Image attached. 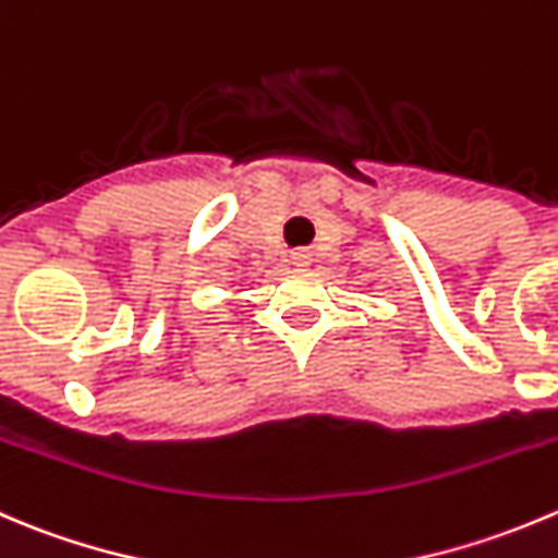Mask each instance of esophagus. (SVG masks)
Masks as SVG:
<instances>
[{
    "instance_id": "esophagus-1",
    "label": "esophagus",
    "mask_w": 558,
    "mask_h": 558,
    "mask_svg": "<svg viewBox=\"0 0 558 558\" xmlns=\"http://www.w3.org/2000/svg\"><path fill=\"white\" fill-rule=\"evenodd\" d=\"M313 262V253L311 251H294L291 253V264H294L296 269H307Z\"/></svg>"
}]
</instances>
